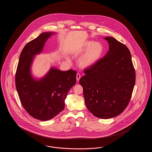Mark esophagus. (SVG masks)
Listing matches in <instances>:
<instances>
[{
	"mask_svg": "<svg viewBox=\"0 0 152 152\" xmlns=\"http://www.w3.org/2000/svg\"><path fill=\"white\" fill-rule=\"evenodd\" d=\"M80 77H81V76H80L79 73H77V75H76V80H77V81H79Z\"/></svg>",
	"mask_w": 152,
	"mask_h": 152,
	"instance_id": "esophagus-1",
	"label": "esophagus"
}]
</instances>
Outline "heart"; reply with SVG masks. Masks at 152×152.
Returning a JSON list of instances; mask_svg holds the SVG:
<instances>
[{
	"mask_svg": "<svg viewBox=\"0 0 152 152\" xmlns=\"http://www.w3.org/2000/svg\"><path fill=\"white\" fill-rule=\"evenodd\" d=\"M84 51L79 60V63L83 68H88L95 65L101 59L104 53V47L101 43L87 40L80 48V52Z\"/></svg>",
	"mask_w": 152,
	"mask_h": 152,
	"instance_id": "obj_1",
	"label": "heart"
}]
</instances>
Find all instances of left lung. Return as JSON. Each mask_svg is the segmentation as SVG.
<instances>
[{"label": "left lung", "mask_w": 152, "mask_h": 152, "mask_svg": "<svg viewBox=\"0 0 152 152\" xmlns=\"http://www.w3.org/2000/svg\"><path fill=\"white\" fill-rule=\"evenodd\" d=\"M109 51L95 65L85 69L79 80L87 109L103 119L115 117L128 105L135 84L130 51L114 37L104 38Z\"/></svg>", "instance_id": "8db88e82"}]
</instances>
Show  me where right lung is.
<instances>
[{
	"instance_id": "obj_1",
	"label": "right lung",
	"mask_w": 152,
	"mask_h": 152,
	"mask_svg": "<svg viewBox=\"0 0 152 152\" xmlns=\"http://www.w3.org/2000/svg\"><path fill=\"white\" fill-rule=\"evenodd\" d=\"M56 32H43L27 44L20 53L15 76L16 88L23 107L29 115L47 121L59 114L65 107L68 91L76 84V71H66L51 66L40 78L32 73L35 56L43 50L47 40Z\"/></svg>"
}]
</instances>
